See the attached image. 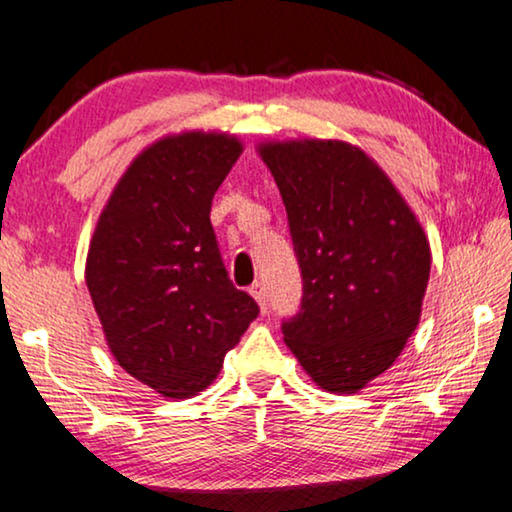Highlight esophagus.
Here are the masks:
<instances>
[{
    "label": "esophagus",
    "instance_id": "34e87169",
    "mask_svg": "<svg viewBox=\"0 0 512 512\" xmlns=\"http://www.w3.org/2000/svg\"><path fill=\"white\" fill-rule=\"evenodd\" d=\"M250 294H253V297H255L259 308H262V311H266V287H264L262 280H255V283L250 285Z\"/></svg>",
    "mask_w": 512,
    "mask_h": 512
}]
</instances>
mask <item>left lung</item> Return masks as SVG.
Listing matches in <instances>:
<instances>
[{
  "label": "left lung",
  "instance_id": "1",
  "mask_svg": "<svg viewBox=\"0 0 512 512\" xmlns=\"http://www.w3.org/2000/svg\"><path fill=\"white\" fill-rule=\"evenodd\" d=\"M301 269L287 348L322 390L355 394L392 366L420 322L431 253L397 187L343 141L266 143Z\"/></svg>",
  "mask_w": 512,
  "mask_h": 512
}]
</instances>
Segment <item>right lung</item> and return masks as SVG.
Returning a JSON list of instances; mask_svg holds the SVG:
<instances>
[{
    "mask_svg": "<svg viewBox=\"0 0 512 512\" xmlns=\"http://www.w3.org/2000/svg\"><path fill=\"white\" fill-rule=\"evenodd\" d=\"M241 155L227 134L167 136L129 164L92 236L85 283L115 362L171 399L208 387L259 315L211 225Z\"/></svg>",
    "mask_w": 512,
    "mask_h": 512,
    "instance_id": "1",
    "label": "right lung"
}]
</instances>
